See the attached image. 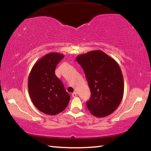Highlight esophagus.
<instances>
[{
    "mask_svg": "<svg viewBox=\"0 0 151 151\" xmlns=\"http://www.w3.org/2000/svg\"><path fill=\"white\" fill-rule=\"evenodd\" d=\"M72 96H73V98H76V96H77V93H76V92H73V93H72Z\"/></svg>",
    "mask_w": 151,
    "mask_h": 151,
    "instance_id": "obj_1",
    "label": "esophagus"
}]
</instances>
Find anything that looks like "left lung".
Here are the masks:
<instances>
[{"mask_svg": "<svg viewBox=\"0 0 151 151\" xmlns=\"http://www.w3.org/2000/svg\"><path fill=\"white\" fill-rule=\"evenodd\" d=\"M76 60L84 70L91 90L87 109L96 117L109 116L123 97L124 81L118 63L101 50L77 55Z\"/></svg>", "mask_w": 151, "mask_h": 151, "instance_id": "left-lung-1", "label": "left lung"}]
</instances>
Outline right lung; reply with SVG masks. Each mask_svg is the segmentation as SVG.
Listing matches in <instances>:
<instances>
[{"instance_id": "add662e5", "label": "right lung", "mask_w": 151, "mask_h": 151, "mask_svg": "<svg viewBox=\"0 0 151 151\" xmlns=\"http://www.w3.org/2000/svg\"><path fill=\"white\" fill-rule=\"evenodd\" d=\"M64 55L51 52L38 60L28 76L29 95L33 104L40 112L55 115L68 104L70 96L55 74V70Z\"/></svg>"}]
</instances>
